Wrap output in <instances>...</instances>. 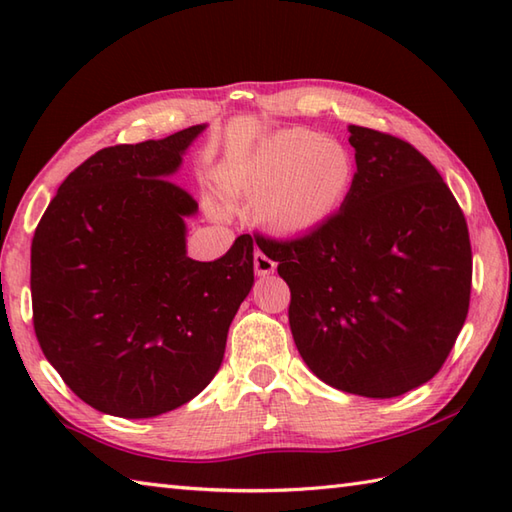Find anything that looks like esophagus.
<instances>
[{"label": "esophagus", "instance_id": "1", "mask_svg": "<svg viewBox=\"0 0 512 512\" xmlns=\"http://www.w3.org/2000/svg\"><path fill=\"white\" fill-rule=\"evenodd\" d=\"M253 264H255V273L259 275V277H266V275H270V273H275V268H277V264L273 262V259H270L266 253H262V250H255V257H253Z\"/></svg>", "mask_w": 512, "mask_h": 512}]
</instances>
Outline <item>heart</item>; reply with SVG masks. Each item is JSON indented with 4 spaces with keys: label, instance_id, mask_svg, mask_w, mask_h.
I'll use <instances>...</instances> for the list:
<instances>
[{
    "label": "heart",
    "instance_id": "obj_1",
    "mask_svg": "<svg viewBox=\"0 0 512 512\" xmlns=\"http://www.w3.org/2000/svg\"><path fill=\"white\" fill-rule=\"evenodd\" d=\"M354 165L343 145L308 129L259 143L235 171L237 189L259 198L262 220L284 233H308L343 204Z\"/></svg>",
    "mask_w": 512,
    "mask_h": 512
}]
</instances>
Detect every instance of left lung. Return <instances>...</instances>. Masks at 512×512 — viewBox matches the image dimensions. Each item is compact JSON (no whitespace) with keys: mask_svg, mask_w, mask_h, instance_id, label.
Listing matches in <instances>:
<instances>
[{"mask_svg":"<svg viewBox=\"0 0 512 512\" xmlns=\"http://www.w3.org/2000/svg\"><path fill=\"white\" fill-rule=\"evenodd\" d=\"M356 173L314 231L255 235L290 288V330L323 383L394 398L440 372L469 314L473 253L458 200L407 140L350 125Z\"/></svg>","mask_w":512,"mask_h":512,"instance_id":"obj_1","label":"left lung"}]
</instances>
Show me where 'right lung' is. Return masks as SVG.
Listing matches in <instances>:
<instances>
[{"mask_svg": "<svg viewBox=\"0 0 512 512\" xmlns=\"http://www.w3.org/2000/svg\"><path fill=\"white\" fill-rule=\"evenodd\" d=\"M202 129L96 151L61 182L32 237L41 352L110 416L154 418L198 396L253 288L250 235L215 262L187 257L184 217L198 202L169 178Z\"/></svg>", "mask_w": 512, "mask_h": 512, "instance_id": "1", "label": "right lung"}]
</instances>
